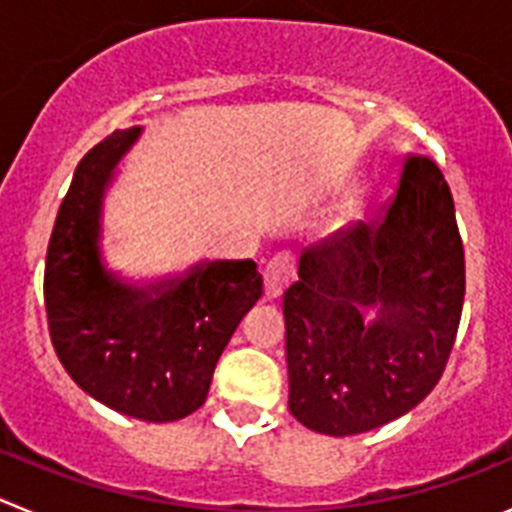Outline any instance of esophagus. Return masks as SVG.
<instances>
[{
    "mask_svg": "<svg viewBox=\"0 0 512 512\" xmlns=\"http://www.w3.org/2000/svg\"><path fill=\"white\" fill-rule=\"evenodd\" d=\"M292 279V261H289L287 253H279L266 264L264 271V295L266 300H277L284 292V287Z\"/></svg>",
    "mask_w": 512,
    "mask_h": 512,
    "instance_id": "esophagus-1",
    "label": "esophagus"
}]
</instances>
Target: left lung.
<instances>
[{"mask_svg":"<svg viewBox=\"0 0 512 512\" xmlns=\"http://www.w3.org/2000/svg\"><path fill=\"white\" fill-rule=\"evenodd\" d=\"M297 277L284 292L289 413L325 436L410 413L441 379L464 305V246L441 169L408 158L387 207L305 248Z\"/></svg>","mask_w":512,"mask_h":512,"instance_id":"left-lung-1","label":"left lung"}]
</instances>
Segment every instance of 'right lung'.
I'll list each match as a JSON object with an SVG mask.
<instances>
[{"label": "right lung", "mask_w": 512, "mask_h": 512, "mask_svg": "<svg viewBox=\"0 0 512 512\" xmlns=\"http://www.w3.org/2000/svg\"><path fill=\"white\" fill-rule=\"evenodd\" d=\"M143 128L115 130L81 158L45 256V312L58 359L81 390L148 423L187 418L210 392L230 336L261 297L251 259L200 261L133 282L102 251L104 194Z\"/></svg>", "instance_id": "right-lung-1"}]
</instances>
